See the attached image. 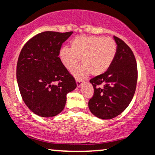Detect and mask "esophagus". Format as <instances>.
<instances>
[{
    "label": "esophagus",
    "mask_w": 155,
    "mask_h": 155,
    "mask_svg": "<svg viewBox=\"0 0 155 155\" xmlns=\"http://www.w3.org/2000/svg\"><path fill=\"white\" fill-rule=\"evenodd\" d=\"M81 80H79V79H76V85H77V87H79L80 86H81Z\"/></svg>",
    "instance_id": "obj_1"
}]
</instances>
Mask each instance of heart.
<instances>
[{"mask_svg": "<svg viewBox=\"0 0 155 155\" xmlns=\"http://www.w3.org/2000/svg\"><path fill=\"white\" fill-rule=\"evenodd\" d=\"M117 54V45L113 39L99 36H77L71 42V48H63L60 57L65 67L74 69L81 58L82 66L74 71L78 79L99 76L107 71Z\"/></svg>", "mask_w": 155, "mask_h": 155, "instance_id": "obj_1", "label": "heart"}]
</instances>
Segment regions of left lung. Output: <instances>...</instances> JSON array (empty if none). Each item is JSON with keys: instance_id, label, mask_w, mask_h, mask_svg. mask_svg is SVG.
I'll use <instances>...</instances> for the list:
<instances>
[{"instance_id": "8db88e82", "label": "left lung", "mask_w": 155, "mask_h": 155, "mask_svg": "<svg viewBox=\"0 0 155 155\" xmlns=\"http://www.w3.org/2000/svg\"><path fill=\"white\" fill-rule=\"evenodd\" d=\"M117 54L107 71L90 79L94 94L89 108L101 119H111L124 112L133 99L138 71L133 51L122 40L114 36Z\"/></svg>"}]
</instances>
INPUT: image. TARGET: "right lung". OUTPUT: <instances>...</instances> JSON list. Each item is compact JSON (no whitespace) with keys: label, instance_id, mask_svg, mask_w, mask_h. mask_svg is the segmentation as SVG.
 Wrapping results in <instances>:
<instances>
[{"label":"right lung","instance_id":"obj_1","mask_svg":"<svg viewBox=\"0 0 155 155\" xmlns=\"http://www.w3.org/2000/svg\"><path fill=\"white\" fill-rule=\"evenodd\" d=\"M72 33H39L27 41L19 54L16 79L20 94L29 109L39 116L59 114L67 94L77 86L58 57L61 45Z\"/></svg>","mask_w":155,"mask_h":155}]
</instances>
